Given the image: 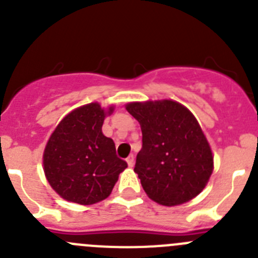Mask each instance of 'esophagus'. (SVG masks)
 Returning <instances> with one entry per match:
<instances>
[{"mask_svg":"<svg viewBox=\"0 0 258 258\" xmlns=\"http://www.w3.org/2000/svg\"><path fill=\"white\" fill-rule=\"evenodd\" d=\"M134 162H136V158H134L133 154H131V156H129V157H127V158H126L127 166H129V167H133V166H134Z\"/></svg>","mask_w":258,"mask_h":258,"instance_id":"34e87169","label":"esophagus"}]
</instances>
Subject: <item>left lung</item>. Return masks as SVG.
<instances>
[{
	"label": "left lung",
	"mask_w": 258,
	"mask_h": 258,
	"mask_svg": "<svg viewBox=\"0 0 258 258\" xmlns=\"http://www.w3.org/2000/svg\"><path fill=\"white\" fill-rule=\"evenodd\" d=\"M127 112L142 129L134 172L147 195L164 207L180 205L204 190L213 153L192 112L172 100L131 102Z\"/></svg>",
	"instance_id": "left-lung-1"
}]
</instances>
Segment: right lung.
Wrapping results in <instances>:
<instances>
[{
    "instance_id": "obj_1",
    "label": "right lung",
    "mask_w": 258,
    "mask_h": 258,
    "mask_svg": "<svg viewBox=\"0 0 258 258\" xmlns=\"http://www.w3.org/2000/svg\"><path fill=\"white\" fill-rule=\"evenodd\" d=\"M114 106L99 102L77 107L66 115L49 138L43 154L44 173L53 190L67 201L91 205L111 194L119 175L127 167L116 156L102 124Z\"/></svg>"
}]
</instances>
